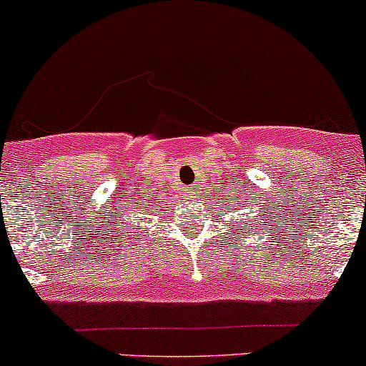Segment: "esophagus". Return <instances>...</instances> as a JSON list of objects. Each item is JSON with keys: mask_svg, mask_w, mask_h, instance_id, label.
I'll return each instance as SVG.
<instances>
[{"mask_svg": "<svg viewBox=\"0 0 366 366\" xmlns=\"http://www.w3.org/2000/svg\"><path fill=\"white\" fill-rule=\"evenodd\" d=\"M186 193L191 194V197H194V194H197V191H194V189H186Z\"/></svg>", "mask_w": 366, "mask_h": 366, "instance_id": "obj_1", "label": "esophagus"}]
</instances>
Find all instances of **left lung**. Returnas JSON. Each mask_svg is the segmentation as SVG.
<instances>
[{"instance_id": "8db88e82", "label": "left lung", "mask_w": 366, "mask_h": 366, "mask_svg": "<svg viewBox=\"0 0 366 366\" xmlns=\"http://www.w3.org/2000/svg\"><path fill=\"white\" fill-rule=\"evenodd\" d=\"M230 205H232V207H236V205H234L232 202H230ZM229 211H230V209H229ZM262 211H266V209H262ZM250 222H252V219H250ZM261 223H266V222H261ZM250 225H252V223H250Z\"/></svg>"}]
</instances>
